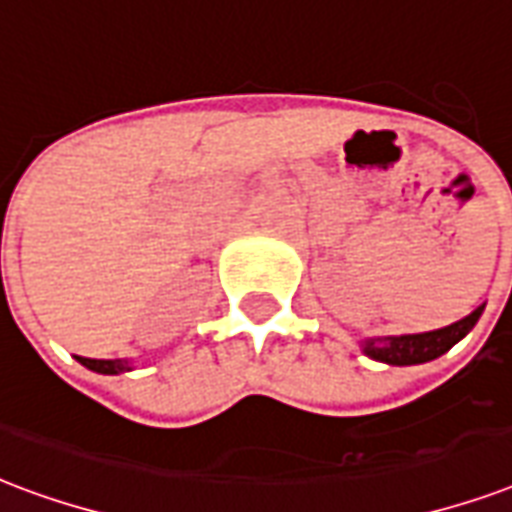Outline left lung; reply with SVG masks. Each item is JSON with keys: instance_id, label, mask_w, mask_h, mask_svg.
I'll use <instances>...</instances> for the list:
<instances>
[{"instance_id": "obj_1", "label": "left lung", "mask_w": 512, "mask_h": 512, "mask_svg": "<svg viewBox=\"0 0 512 512\" xmlns=\"http://www.w3.org/2000/svg\"><path fill=\"white\" fill-rule=\"evenodd\" d=\"M486 303L470 311L467 317L454 322V325L440 327V330H429V333H408V335H368L360 338V349L365 357L384 365H421V362H432L443 357L451 346L462 341L464 335L470 333L478 319H481Z\"/></svg>"}]
</instances>
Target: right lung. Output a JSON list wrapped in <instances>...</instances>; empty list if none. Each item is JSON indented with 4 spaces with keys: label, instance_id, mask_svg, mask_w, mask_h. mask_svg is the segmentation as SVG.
Segmentation results:
<instances>
[{
    "label": "right lung",
    "instance_id": "obj_1",
    "mask_svg": "<svg viewBox=\"0 0 512 512\" xmlns=\"http://www.w3.org/2000/svg\"><path fill=\"white\" fill-rule=\"evenodd\" d=\"M80 365H85L93 373H101V376H120V373H128L134 370V362L131 360H91V357H77Z\"/></svg>",
    "mask_w": 512,
    "mask_h": 512
}]
</instances>
